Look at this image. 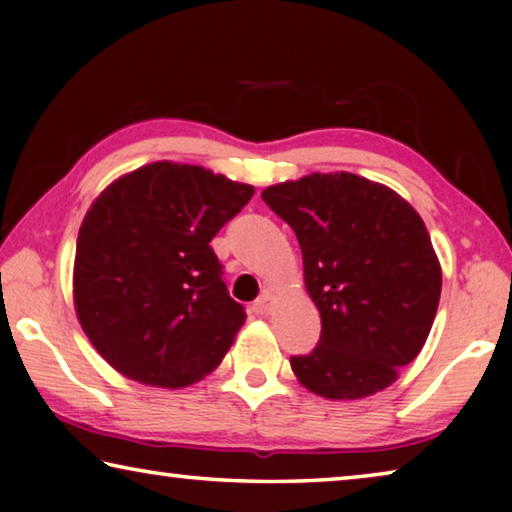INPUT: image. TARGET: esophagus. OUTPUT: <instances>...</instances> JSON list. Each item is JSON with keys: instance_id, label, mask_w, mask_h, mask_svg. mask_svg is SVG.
Here are the masks:
<instances>
[{"instance_id": "34e87169", "label": "esophagus", "mask_w": 512, "mask_h": 512, "mask_svg": "<svg viewBox=\"0 0 512 512\" xmlns=\"http://www.w3.org/2000/svg\"><path fill=\"white\" fill-rule=\"evenodd\" d=\"M273 305H275V296L271 291H264L262 296H259L257 300H255V305H253V309L257 311V314H268V311L273 309Z\"/></svg>"}]
</instances>
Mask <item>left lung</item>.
<instances>
[{
	"instance_id": "left-lung-1",
	"label": "left lung",
	"mask_w": 512,
	"mask_h": 512,
	"mask_svg": "<svg viewBox=\"0 0 512 512\" xmlns=\"http://www.w3.org/2000/svg\"><path fill=\"white\" fill-rule=\"evenodd\" d=\"M264 203L296 232L320 341L291 357L325 400L384 391L418 357L436 318L443 271L420 214L357 173H311L271 185Z\"/></svg>"
}]
</instances>
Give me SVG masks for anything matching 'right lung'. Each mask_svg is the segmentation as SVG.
I'll return each instance as SVG.
<instances>
[{
  "label": "right lung",
  "instance_id": "add662e5",
  "mask_svg": "<svg viewBox=\"0 0 512 512\" xmlns=\"http://www.w3.org/2000/svg\"><path fill=\"white\" fill-rule=\"evenodd\" d=\"M253 194L221 173L162 160L97 196L76 239L74 307L121 375L183 388L223 361L246 314L210 241Z\"/></svg>",
  "mask_w": 512,
  "mask_h": 512
}]
</instances>
